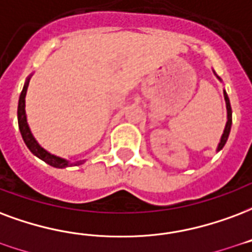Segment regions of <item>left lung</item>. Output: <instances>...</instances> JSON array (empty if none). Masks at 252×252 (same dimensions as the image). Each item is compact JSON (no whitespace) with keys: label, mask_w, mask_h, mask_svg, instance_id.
<instances>
[{"label":"left lung","mask_w":252,"mask_h":252,"mask_svg":"<svg viewBox=\"0 0 252 252\" xmlns=\"http://www.w3.org/2000/svg\"><path fill=\"white\" fill-rule=\"evenodd\" d=\"M224 100H225V107H227V124H225L224 132L221 135L220 143L218 145V151H220L223 147H224L225 141L228 139V135H230L231 131V124H232V111H231V105H230V98L227 96V93L224 92Z\"/></svg>","instance_id":"8db88e82"}]
</instances>
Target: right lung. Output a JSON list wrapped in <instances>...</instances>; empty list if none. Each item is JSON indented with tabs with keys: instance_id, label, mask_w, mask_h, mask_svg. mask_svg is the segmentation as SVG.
Returning <instances> with one entry per match:
<instances>
[{
	"instance_id": "1",
	"label": "right lung",
	"mask_w": 252,
	"mask_h": 252,
	"mask_svg": "<svg viewBox=\"0 0 252 252\" xmlns=\"http://www.w3.org/2000/svg\"><path fill=\"white\" fill-rule=\"evenodd\" d=\"M28 85H29V79L24 85V89H22L21 96H20V100H18V111H17V115H18V126H20V132H21L22 139L25 141L27 147L31 150V152L33 155H36L37 158H40L41 160H44L45 163H48L52 167H56V168H65V167H70V165H79V164H83L84 161H76V163H69L68 160L61 159V158H57L55 155H50L48 151H45L42 147H41L38 143L36 141V139L32 135L31 129H29V126H28L27 121V115H25V96H27Z\"/></svg>"
}]
</instances>
